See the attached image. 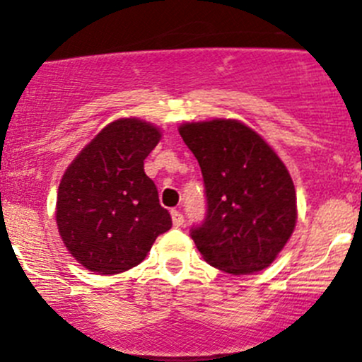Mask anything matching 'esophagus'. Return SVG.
<instances>
[{
  "label": "esophagus",
  "mask_w": 362,
  "mask_h": 362,
  "mask_svg": "<svg viewBox=\"0 0 362 362\" xmlns=\"http://www.w3.org/2000/svg\"><path fill=\"white\" fill-rule=\"evenodd\" d=\"M170 216H173V224L174 226H182V223H185V216L180 211H170Z\"/></svg>",
  "instance_id": "1"
}]
</instances>
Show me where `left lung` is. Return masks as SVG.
Wrapping results in <instances>:
<instances>
[{
	"instance_id": "1",
	"label": "left lung",
	"mask_w": 362,
	"mask_h": 362,
	"mask_svg": "<svg viewBox=\"0 0 362 362\" xmlns=\"http://www.w3.org/2000/svg\"><path fill=\"white\" fill-rule=\"evenodd\" d=\"M202 169L207 212L189 229L202 257L229 274L262 271L293 233L297 198L285 164L238 120L182 124Z\"/></svg>"
}]
</instances>
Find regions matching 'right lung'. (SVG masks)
I'll use <instances>...</instances> for the list:
<instances>
[{
	"mask_svg": "<svg viewBox=\"0 0 362 362\" xmlns=\"http://www.w3.org/2000/svg\"><path fill=\"white\" fill-rule=\"evenodd\" d=\"M160 131L138 119L108 124L69 165L58 186L57 224L72 257L89 271L138 266L173 219L158 204L143 160Z\"/></svg>",
	"mask_w": 362,
	"mask_h": 362,
	"instance_id": "obj_1",
	"label": "right lung"
}]
</instances>
